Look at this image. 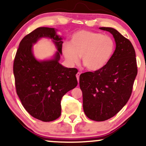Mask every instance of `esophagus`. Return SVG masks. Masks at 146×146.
<instances>
[{
  "label": "esophagus",
  "instance_id": "34e87169",
  "mask_svg": "<svg viewBox=\"0 0 146 146\" xmlns=\"http://www.w3.org/2000/svg\"><path fill=\"white\" fill-rule=\"evenodd\" d=\"M80 74H81L80 73H78L76 74V78H77V79H78V83H79V80H80Z\"/></svg>",
  "mask_w": 146,
  "mask_h": 146
}]
</instances>
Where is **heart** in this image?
I'll use <instances>...</instances> for the list:
<instances>
[{
    "mask_svg": "<svg viewBox=\"0 0 146 146\" xmlns=\"http://www.w3.org/2000/svg\"><path fill=\"white\" fill-rule=\"evenodd\" d=\"M115 50V42L108 35L89 31H80L71 36L69 43L62 46L66 59L71 64L79 62L87 70L96 71L107 64Z\"/></svg>",
    "mask_w": 146,
    "mask_h": 146,
    "instance_id": "1",
    "label": "heart"
}]
</instances>
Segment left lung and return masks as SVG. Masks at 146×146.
I'll return each mask as SVG.
<instances>
[{
    "label": "left lung",
    "instance_id": "1",
    "mask_svg": "<svg viewBox=\"0 0 146 146\" xmlns=\"http://www.w3.org/2000/svg\"><path fill=\"white\" fill-rule=\"evenodd\" d=\"M100 29L111 33L116 47L101 69L80 76L84 113L90 120L105 121L118 113L131 95L137 74L135 51L131 42L112 28Z\"/></svg>",
    "mask_w": 146,
    "mask_h": 146
}]
</instances>
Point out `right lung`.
<instances>
[{
	"label": "right lung",
	"mask_w": 146,
	"mask_h": 146,
	"mask_svg": "<svg viewBox=\"0 0 146 146\" xmlns=\"http://www.w3.org/2000/svg\"><path fill=\"white\" fill-rule=\"evenodd\" d=\"M41 37L52 38L55 43L58 52L54 59L39 62L33 56L32 44ZM62 43L54 29L37 28L22 38L13 61L17 94L26 111L43 122L58 118L62 96L78 85V69L58 62Z\"/></svg>",
	"instance_id": "add662e5"
}]
</instances>
